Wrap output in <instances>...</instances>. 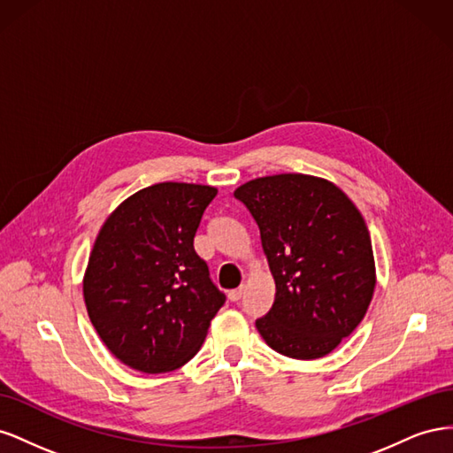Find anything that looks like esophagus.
Returning <instances> with one entry per match:
<instances>
[{
  "label": "esophagus",
  "instance_id": "34e87169",
  "mask_svg": "<svg viewBox=\"0 0 453 453\" xmlns=\"http://www.w3.org/2000/svg\"><path fill=\"white\" fill-rule=\"evenodd\" d=\"M242 296H243V287H238V289L228 293V300H230V303H238V300H240Z\"/></svg>",
  "mask_w": 453,
  "mask_h": 453
}]
</instances>
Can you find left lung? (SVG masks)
Returning a JSON list of instances; mask_svg holds the SVG:
<instances>
[{"instance_id": "left-lung-1", "label": "left lung", "mask_w": 453, "mask_h": 453, "mask_svg": "<svg viewBox=\"0 0 453 453\" xmlns=\"http://www.w3.org/2000/svg\"><path fill=\"white\" fill-rule=\"evenodd\" d=\"M234 196L258 225L276 283L257 331L285 357H325L357 328L374 295L372 242L361 211L333 181L306 173L257 177Z\"/></svg>"}]
</instances>
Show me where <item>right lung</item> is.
<instances>
[{"label": "right lung", "mask_w": 453, "mask_h": 453, "mask_svg": "<svg viewBox=\"0 0 453 453\" xmlns=\"http://www.w3.org/2000/svg\"><path fill=\"white\" fill-rule=\"evenodd\" d=\"M217 188L157 183L109 213L83 278L88 318L127 366L162 374L198 353L226 296L195 251V234Z\"/></svg>", "instance_id": "add662e5"}]
</instances>
